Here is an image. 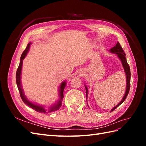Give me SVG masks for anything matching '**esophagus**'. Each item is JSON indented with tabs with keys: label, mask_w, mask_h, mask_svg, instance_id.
I'll return each instance as SVG.
<instances>
[{
	"label": "esophagus",
	"mask_w": 146,
	"mask_h": 146,
	"mask_svg": "<svg viewBox=\"0 0 146 146\" xmlns=\"http://www.w3.org/2000/svg\"><path fill=\"white\" fill-rule=\"evenodd\" d=\"M82 74H83V71H82H82H80V72H79V74H80V76H82V75H83Z\"/></svg>",
	"instance_id": "34e87169"
}]
</instances>
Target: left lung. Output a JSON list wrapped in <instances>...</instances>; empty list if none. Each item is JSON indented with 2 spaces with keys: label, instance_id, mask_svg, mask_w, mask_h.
I'll return each instance as SVG.
<instances>
[{
  "label": "left lung",
  "instance_id": "8db88e82",
  "mask_svg": "<svg viewBox=\"0 0 146 146\" xmlns=\"http://www.w3.org/2000/svg\"><path fill=\"white\" fill-rule=\"evenodd\" d=\"M109 52L110 53H112V54H114L117 55V57L119 59V60L121 61V62L122 63L123 70H124V72L125 73V77H126V87H125V92L124 96H123V98H122V100L120 101V102H119L117 105H116L115 106V107H113L111 110H110V112H111L113 111V110H115L116 108H117L119 105L123 103V102L125 100L128 94H129V90H130V86L131 74H130V66H129V64L127 63V59L125 58V52H123L122 48L121 47L119 42H117L115 46H114L113 48H110V49L109 50ZM85 90H86V101H87L88 89V86L86 85H85ZM87 105L88 106V104H87ZM88 107H89V106H88Z\"/></svg>",
  "mask_w": 146,
  "mask_h": 146
}]
</instances>
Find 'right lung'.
<instances>
[{"instance_id":"obj_1","label":"right lung","mask_w":146,"mask_h":146,"mask_svg":"<svg viewBox=\"0 0 146 146\" xmlns=\"http://www.w3.org/2000/svg\"><path fill=\"white\" fill-rule=\"evenodd\" d=\"M32 42H29L27 44V47L24 51V52L22 54L20 59V63L19 64V67L17 69L16 74V84L17 88L20 93L21 98L24 102V103L27 105L30 108L33 109L35 111L41 113H52L58 110V109L61 107L62 105V100L64 98L63 96V91L64 90V88L66 85V80H64L60 83V85L58 86V97L59 98L55 102L53 103L51 105H50L48 107H46V106H44L42 105L38 104L36 103H35L34 102H32L25 95L24 91L23 88V85H22L21 83V75H22V68H23V60L25 58V56H27L28 52L30 49V45L32 44Z\"/></svg>"}]
</instances>
